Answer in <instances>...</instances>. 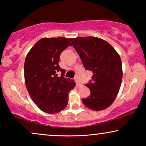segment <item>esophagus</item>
<instances>
[{
    "mask_svg": "<svg viewBox=\"0 0 146 146\" xmlns=\"http://www.w3.org/2000/svg\"><path fill=\"white\" fill-rule=\"evenodd\" d=\"M74 80H75L76 84V86H80V85H81V84H80V82H79V80H78V78H75Z\"/></svg>",
    "mask_w": 146,
    "mask_h": 146,
    "instance_id": "obj_1",
    "label": "esophagus"
}]
</instances>
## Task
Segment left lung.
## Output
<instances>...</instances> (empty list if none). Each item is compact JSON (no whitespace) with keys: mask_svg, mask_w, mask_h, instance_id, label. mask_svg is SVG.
<instances>
[{"mask_svg":"<svg viewBox=\"0 0 146 146\" xmlns=\"http://www.w3.org/2000/svg\"><path fill=\"white\" fill-rule=\"evenodd\" d=\"M86 70L92 72V81L86 86L90 95L82 99L88 108L95 111L109 107L116 98L122 80L120 57L106 41L97 37L70 38Z\"/></svg>","mask_w":146,"mask_h":146,"instance_id":"8db88e82","label":"left lung"}]
</instances>
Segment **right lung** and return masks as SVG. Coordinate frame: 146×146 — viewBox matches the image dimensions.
<instances>
[{"mask_svg":"<svg viewBox=\"0 0 146 146\" xmlns=\"http://www.w3.org/2000/svg\"><path fill=\"white\" fill-rule=\"evenodd\" d=\"M69 38H44L29 52L25 62V79L32 100L42 111L56 113L66 107L68 92L75 86L72 79L64 78L59 66L62 52L71 46ZM60 73L61 76H57Z\"/></svg>","mask_w":146,"mask_h":146,"instance_id":"1","label":"right lung"}]
</instances>
